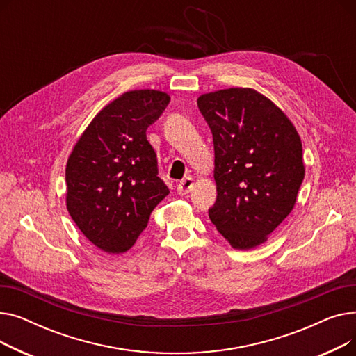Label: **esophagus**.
Listing matches in <instances>:
<instances>
[{
    "label": "esophagus",
    "mask_w": 356,
    "mask_h": 356,
    "mask_svg": "<svg viewBox=\"0 0 356 356\" xmlns=\"http://www.w3.org/2000/svg\"><path fill=\"white\" fill-rule=\"evenodd\" d=\"M193 188V179L192 177H186L177 184V193L179 195H188Z\"/></svg>",
    "instance_id": "1"
}]
</instances>
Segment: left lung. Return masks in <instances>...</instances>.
I'll return each mask as SVG.
<instances>
[{"mask_svg":"<svg viewBox=\"0 0 356 356\" xmlns=\"http://www.w3.org/2000/svg\"><path fill=\"white\" fill-rule=\"evenodd\" d=\"M215 148L216 202L209 218L235 250H251L293 211L305 179L302 141L274 102L251 88L197 98Z\"/></svg>","mask_w":356,"mask_h":356,"instance_id":"1","label":"left lung"}]
</instances>
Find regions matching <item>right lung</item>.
<instances>
[{
	"label": "right lung",
	"mask_w": 356,
	"mask_h": 356,
	"mask_svg": "<svg viewBox=\"0 0 356 356\" xmlns=\"http://www.w3.org/2000/svg\"><path fill=\"white\" fill-rule=\"evenodd\" d=\"M168 102L167 93L153 89L122 93L98 112L69 156L67 211L108 254L133 247L153 209L170 193L145 136Z\"/></svg>",
	"instance_id": "add662e5"
}]
</instances>
